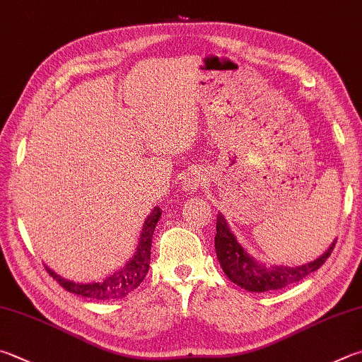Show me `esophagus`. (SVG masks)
Returning <instances> with one entry per match:
<instances>
[{"mask_svg": "<svg viewBox=\"0 0 362 362\" xmlns=\"http://www.w3.org/2000/svg\"><path fill=\"white\" fill-rule=\"evenodd\" d=\"M204 180H206V175L201 170H192V173H188L185 183H183V189L188 193H193L202 187Z\"/></svg>", "mask_w": 362, "mask_h": 362, "instance_id": "34e87169", "label": "esophagus"}]
</instances>
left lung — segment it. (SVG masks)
I'll return each mask as SVG.
<instances>
[{
	"instance_id": "1",
	"label": "left lung",
	"mask_w": 362,
	"mask_h": 362,
	"mask_svg": "<svg viewBox=\"0 0 362 362\" xmlns=\"http://www.w3.org/2000/svg\"><path fill=\"white\" fill-rule=\"evenodd\" d=\"M336 240L327 248V252L307 264L288 267V266H266L250 256L242 247L235 235L231 233L225 216L216 215V234H215V250L216 258L228 279L244 288L247 291L264 293L272 290H280L291 284H298L307 275L317 271L329 258Z\"/></svg>"
}]
</instances>
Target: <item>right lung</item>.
<instances>
[{
	"instance_id": "1",
	"label": "right lung",
	"mask_w": 362,
	"mask_h": 362,
	"mask_svg": "<svg viewBox=\"0 0 362 362\" xmlns=\"http://www.w3.org/2000/svg\"><path fill=\"white\" fill-rule=\"evenodd\" d=\"M161 216L160 207H155L152 214L147 216L146 223H144L139 245L133 258H131L127 264H124L120 271L114 272L110 277L93 281V284H76L60 277L55 274L50 267L45 266V271L49 275L54 277L55 281H58L64 290L69 293H74L82 296V298L98 299V300H110V299H122L124 296L134 291L137 286L142 284V280L146 279L150 267V250H152V238L156 223H158Z\"/></svg>"
}]
</instances>
